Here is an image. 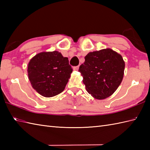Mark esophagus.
<instances>
[{
	"label": "esophagus",
	"mask_w": 150,
	"mask_h": 150,
	"mask_svg": "<svg viewBox=\"0 0 150 150\" xmlns=\"http://www.w3.org/2000/svg\"><path fill=\"white\" fill-rule=\"evenodd\" d=\"M73 70H75V71H77V70H79V66H74L73 67Z\"/></svg>",
	"instance_id": "34e87169"
}]
</instances>
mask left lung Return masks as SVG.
<instances>
[{
  "instance_id": "left-lung-1",
  "label": "left lung",
  "mask_w": 150,
  "mask_h": 150,
  "mask_svg": "<svg viewBox=\"0 0 150 150\" xmlns=\"http://www.w3.org/2000/svg\"><path fill=\"white\" fill-rule=\"evenodd\" d=\"M125 63L122 56L110 48L90 52L79 71L86 89L98 100L111 96L122 81Z\"/></svg>"
}]
</instances>
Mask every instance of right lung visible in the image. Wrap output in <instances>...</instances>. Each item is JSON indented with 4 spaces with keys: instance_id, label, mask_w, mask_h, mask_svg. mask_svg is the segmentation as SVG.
I'll use <instances>...</instances> for the list:
<instances>
[{
    "instance_id": "add662e5",
    "label": "right lung",
    "mask_w": 150,
    "mask_h": 150,
    "mask_svg": "<svg viewBox=\"0 0 150 150\" xmlns=\"http://www.w3.org/2000/svg\"><path fill=\"white\" fill-rule=\"evenodd\" d=\"M72 71L68 57H64L57 51L38 53L28 65L31 86L45 97H54L62 92Z\"/></svg>"
}]
</instances>
